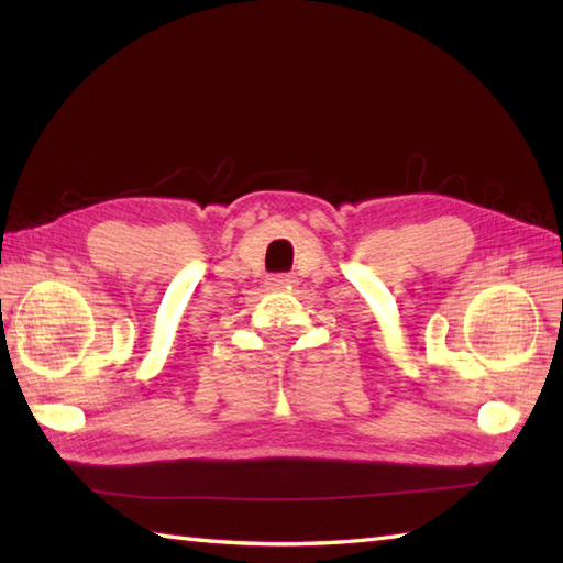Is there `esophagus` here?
I'll list each match as a JSON object with an SVG mask.
<instances>
[{
    "mask_svg": "<svg viewBox=\"0 0 563 563\" xmlns=\"http://www.w3.org/2000/svg\"><path fill=\"white\" fill-rule=\"evenodd\" d=\"M295 280H292V275H271V278L266 280V285L268 288L273 290V288H290Z\"/></svg>",
    "mask_w": 563,
    "mask_h": 563,
    "instance_id": "esophagus-1",
    "label": "esophagus"
}]
</instances>
